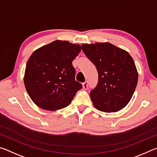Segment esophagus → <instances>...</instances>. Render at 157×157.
<instances>
[{
  "label": "esophagus",
  "mask_w": 157,
  "mask_h": 157,
  "mask_svg": "<svg viewBox=\"0 0 157 157\" xmlns=\"http://www.w3.org/2000/svg\"><path fill=\"white\" fill-rule=\"evenodd\" d=\"M82 86H83V89L86 90L87 89H88V82H84L83 84H82Z\"/></svg>",
  "instance_id": "1"
}]
</instances>
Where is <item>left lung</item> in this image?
<instances>
[{
	"mask_svg": "<svg viewBox=\"0 0 157 157\" xmlns=\"http://www.w3.org/2000/svg\"><path fill=\"white\" fill-rule=\"evenodd\" d=\"M82 48L98 73L97 86L90 92L95 107L104 112L122 109L131 100L138 82L132 57L109 43L83 44Z\"/></svg>",
	"mask_w": 157,
	"mask_h": 157,
	"instance_id": "1",
	"label": "left lung"
}]
</instances>
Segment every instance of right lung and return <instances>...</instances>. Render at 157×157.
Wrapping results in <instances>:
<instances>
[{
    "mask_svg": "<svg viewBox=\"0 0 157 157\" xmlns=\"http://www.w3.org/2000/svg\"><path fill=\"white\" fill-rule=\"evenodd\" d=\"M80 50L79 45L57 40L32 54L26 65L24 84L38 107L49 111L64 108L82 88L75 80L72 64Z\"/></svg>",
    "mask_w": 157,
    "mask_h": 157,
    "instance_id": "obj_1",
    "label": "right lung"
}]
</instances>
